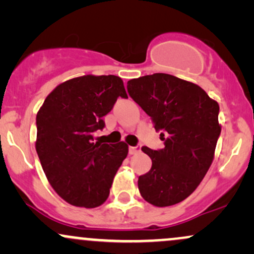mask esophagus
<instances>
[{
  "mask_svg": "<svg viewBox=\"0 0 254 254\" xmlns=\"http://www.w3.org/2000/svg\"><path fill=\"white\" fill-rule=\"evenodd\" d=\"M139 151H141V147H138V145H137V147H129L130 155H135V154L139 153Z\"/></svg>",
  "mask_w": 254,
  "mask_h": 254,
  "instance_id": "esophagus-1",
  "label": "esophagus"
}]
</instances>
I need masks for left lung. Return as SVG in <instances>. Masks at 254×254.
Masks as SVG:
<instances>
[{"label":"left lung","instance_id":"left-lung-1","mask_svg":"<svg viewBox=\"0 0 254 254\" xmlns=\"http://www.w3.org/2000/svg\"><path fill=\"white\" fill-rule=\"evenodd\" d=\"M127 92L165 141L160 150L142 147L151 168L138 177L139 193L160 208L183 202L214 160L221 133L217 101L198 84L162 72L127 81Z\"/></svg>","mask_w":254,"mask_h":254}]
</instances>
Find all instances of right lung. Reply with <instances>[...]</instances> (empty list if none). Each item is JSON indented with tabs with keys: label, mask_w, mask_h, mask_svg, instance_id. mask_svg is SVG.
I'll list each match as a JSON object with an SVG mask.
<instances>
[{
	"label": "right lung",
	"mask_w": 254,
	"mask_h": 254,
	"mask_svg": "<svg viewBox=\"0 0 254 254\" xmlns=\"http://www.w3.org/2000/svg\"><path fill=\"white\" fill-rule=\"evenodd\" d=\"M118 97L127 98L119 76L83 75L58 84L38 111L40 164L52 189L71 205L100 206L127 155L125 142H93Z\"/></svg>",
	"instance_id": "1"
}]
</instances>
